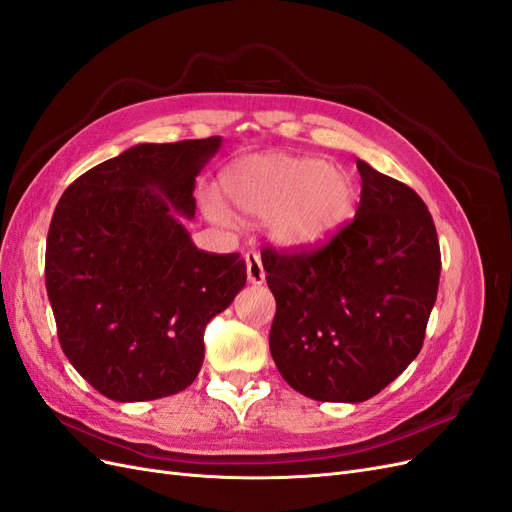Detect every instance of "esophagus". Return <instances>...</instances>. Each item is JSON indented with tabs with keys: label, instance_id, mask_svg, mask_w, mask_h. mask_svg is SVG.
<instances>
[{
	"label": "esophagus",
	"instance_id": "34e87169",
	"mask_svg": "<svg viewBox=\"0 0 512 512\" xmlns=\"http://www.w3.org/2000/svg\"><path fill=\"white\" fill-rule=\"evenodd\" d=\"M245 265H247V282L254 286H260L265 282V269H262V260L258 252H247Z\"/></svg>",
	"mask_w": 512,
	"mask_h": 512
}]
</instances>
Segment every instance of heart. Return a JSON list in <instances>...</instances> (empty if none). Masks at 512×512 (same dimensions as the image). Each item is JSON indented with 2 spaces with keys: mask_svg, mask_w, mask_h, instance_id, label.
<instances>
[{
  "mask_svg": "<svg viewBox=\"0 0 512 512\" xmlns=\"http://www.w3.org/2000/svg\"><path fill=\"white\" fill-rule=\"evenodd\" d=\"M222 190L243 213L267 218L271 241L288 252L327 245L356 207V185L346 168L288 153L235 162L222 175ZM203 211L215 224H230V211L220 198L205 196Z\"/></svg>",
  "mask_w": 512,
  "mask_h": 512,
  "instance_id": "obj_1",
  "label": "heart"
}]
</instances>
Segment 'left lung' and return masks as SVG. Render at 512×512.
Segmentation results:
<instances>
[{"label": "left lung", "instance_id": "left-lung-1", "mask_svg": "<svg viewBox=\"0 0 512 512\" xmlns=\"http://www.w3.org/2000/svg\"><path fill=\"white\" fill-rule=\"evenodd\" d=\"M354 220L312 254L262 252L277 312L271 356L294 391L359 404L421 352L440 282L431 213L414 190L359 160Z\"/></svg>", "mask_w": 512, "mask_h": 512}]
</instances>
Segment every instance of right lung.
Wrapping results in <instances>:
<instances>
[{
  "mask_svg": "<svg viewBox=\"0 0 512 512\" xmlns=\"http://www.w3.org/2000/svg\"><path fill=\"white\" fill-rule=\"evenodd\" d=\"M222 136L141 143L61 194L46 237V292L74 369L115 401L175 395L196 380L207 322L245 286L239 254H207L183 220Z\"/></svg>",
  "mask_w": 512,
  "mask_h": 512,
  "instance_id": "obj_1",
  "label": "right lung"
}]
</instances>
